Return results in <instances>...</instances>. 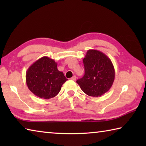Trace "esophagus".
I'll list each match as a JSON object with an SVG mask.
<instances>
[{"label": "esophagus", "mask_w": 146, "mask_h": 146, "mask_svg": "<svg viewBox=\"0 0 146 146\" xmlns=\"http://www.w3.org/2000/svg\"><path fill=\"white\" fill-rule=\"evenodd\" d=\"M76 76H73L72 78H71V80H76Z\"/></svg>", "instance_id": "obj_1"}]
</instances>
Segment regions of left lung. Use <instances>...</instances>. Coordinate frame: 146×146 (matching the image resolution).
Segmentation results:
<instances>
[{
	"label": "left lung",
	"mask_w": 146,
	"mask_h": 146,
	"mask_svg": "<svg viewBox=\"0 0 146 146\" xmlns=\"http://www.w3.org/2000/svg\"><path fill=\"white\" fill-rule=\"evenodd\" d=\"M85 73L76 80L84 92L91 97H98L110 90L114 82L115 71L111 60L104 53L89 49L83 58Z\"/></svg>",
	"instance_id": "1"
}]
</instances>
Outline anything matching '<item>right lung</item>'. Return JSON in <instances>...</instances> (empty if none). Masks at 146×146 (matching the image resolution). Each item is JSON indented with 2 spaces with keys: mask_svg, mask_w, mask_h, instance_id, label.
<instances>
[{
  "mask_svg": "<svg viewBox=\"0 0 146 146\" xmlns=\"http://www.w3.org/2000/svg\"><path fill=\"white\" fill-rule=\"evenodd\" d=\"M68 79L58 70L57 63L48 56H43L29 66L26 73V81L29 90L44 99L55 97Z\"/></svg>",
  "mask_w": 146,
  "mask_h": 146,
  "instance_id": "add662e5",
  "label": "right lung"
}]
</instances>
